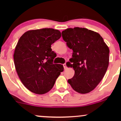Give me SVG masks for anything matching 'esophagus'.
I'll list each match as a JSON object with an SVG mask.
<instances>
[{"label":"esophagus","mask_w":121,"mask_h":121,"mask_svg":"<svg viewBox=\"0 0 121 121\" xmlns=\"http://www.w3.org/2000/svg\"><path fill=\"white\" fill-rule=\"evenodd\" d=\"M63 67L64 69H66V68H67V65H66V63H64L63 64Z\"/></svg>","instance_id":"34e87169"}]
</instances>
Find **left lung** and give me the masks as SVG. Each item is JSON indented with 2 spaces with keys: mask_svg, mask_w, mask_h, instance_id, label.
Segmentation results:
<instances>
[{
  "mask_svg": "<svg viewBox=\"0 0 121 121\" xmlns=\"http://www.w3.org/2000/svg\"><path fill=\"white\" fill-rule=\"evenodd\" d=\"M73 53L70 62L75 74L68 82L75 91L89 93L100 83L109 63V48L100 34L85 28H69L62 32Z\"/></svg>",
  "mask_w": 121,
  "mask_h": 121,
  "instance_id": "left-lung-1",
  "label": "left lung"
}]
</instances>
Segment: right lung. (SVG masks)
<instances>
[{"mask_svg": "<svg viewBox=\"0 0 121 121\" xmlns=\"http://www.w3.org/2000/svg\"><path fill=\"white\" fill-rule=\"evenodd\" d=\"M60 37L58 30L45 28L28 31L20 38L15 49L14 64L21 82L31 92H48L63 71L62 64L53 63L57 54L51 48Z\"/></svg>", "mask_w": 121, "mask_h": 121, "instance_id": "add662e5", "label": "right lung"}]
</instances>
